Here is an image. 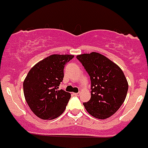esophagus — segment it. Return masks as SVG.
Segmentation results:
<instances>
[{"mask_svg": "<svg viewBox=\"0 0 148 148\" xmlns=\"http://www.w3.org/2000/svg\"><path fill=\"white\" fill-rule=\"evenodd\" d=\"M80 94H81V92H77V93H74V95H76V96H79Z\"/></svg>", "mask_w": 148, "mask_h": 148, "instance_id": "esophagus-1", "label": "esophagus"}]
</instances>
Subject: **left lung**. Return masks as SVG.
Returning a JSON list of instances; mask_svg holds the SVG:
<instances>
[{"instance_id": "obj_1", "label": "left lung", "mask_w": 148, "mask_h": 148, "mask_svg": "<svg viewBox=\"0 0 148 148\" xmlns=\"http://www.w3.org/2000/svg\"><path fill=\"white\" fill-rule=\"evenodd\" d=\"M90 77L91 98L84 103L95 118L106 119L114 115L125 100L128 82L119 66L96 52L77 56Z\"/></svg>"}]
</instances>
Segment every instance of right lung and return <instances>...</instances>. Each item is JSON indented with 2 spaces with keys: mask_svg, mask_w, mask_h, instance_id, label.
Here are the masks:
<instances>
[{
  "mask_svg": "<svg viewBox=\"0 0 148 148\" xmlns=\"http://www.w3.org/2000/svg\"><path fill=\"white\" fill-rule=\"evenodd\" d=\"M73 55L53 54L36 64L27 74L23 89L25 100L38 118L51 120L64 113L71 94L58 90L66 64Z\"/></svg>",
  "mask_w": 148,
  "mask_h": 148,
  "instance_id": "add662e5",
  "label": "right lung"
}]
</instances>
